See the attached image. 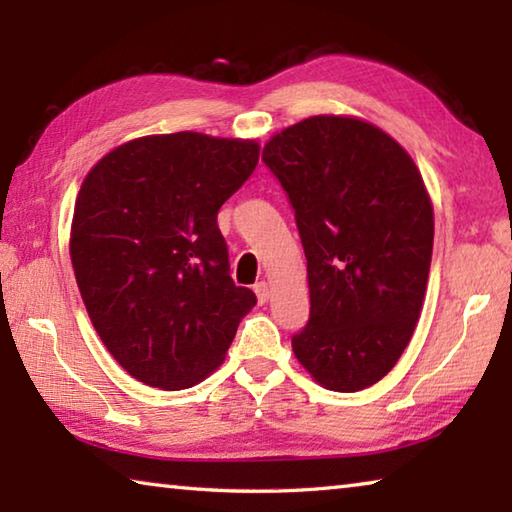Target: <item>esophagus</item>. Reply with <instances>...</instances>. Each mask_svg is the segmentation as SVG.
I'll return each instance as SVG.
<instances>
[{"label":"esophagus","mask_w":512,"mask_h":512,"mask_svg":"<svg viewBox=\"0 0 512 512\" xmlns=\"http://www.w3.org/2000/svg\"><path fill=\"white\" fill-rule=\"evenodd\" d=\"M253 291H255L259 305H264V302H268V298H271V287H268L266 282H257L255 287H253Z\"/></svg>","instance_id":"obj_1"}]
</instances>
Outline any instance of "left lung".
Returning a JSON list of instances; mask_svg holds the SVG:
<instances>
[{
    "mask_svg": "<svg viewBox=\"0 0 512 512\" xmlns=\"http://www.w3.org/2000/svg\"><path fill=\"white\" fill-rule=\"evenodd\" d=\"M262 160L296 210L309 323L291 339L316 384L357 393L393 370L427 293L433 205L391 135L348 115L302 119Z\"/></svg>",
    "mask_w": 512,
    "mask_h": 512,
    "instance_id": "obj_1",
    "label": "left lung"
}]
</instances>
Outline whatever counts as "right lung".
Masks as SVG:
<instances>
[{"label":"right lung","instance_id":"right-lung-1","mask_svg":"<svg viewBox=\"0 0 512 512\" xmlns=\"http://www.w3.org/2000/svg\"><path fill=\"white\" fill-rule=\"evenodd\" d=\"M259 162L255 140L146 135L94 164L69 257L103 345L128 375L183 391L221 366L255 293L230 277L221 205Z\"/></svg>","mask_w":512,"mask_h":512}]
</instances>
